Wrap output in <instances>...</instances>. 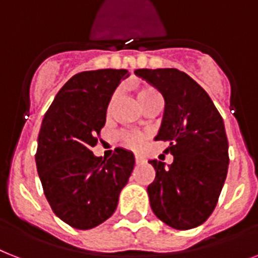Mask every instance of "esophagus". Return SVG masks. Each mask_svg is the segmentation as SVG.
I'll return each mask as SVG.
<instances>
[{"mask_svg": "<svg viewBox=\"0 0 258 258\" xmlns=\"http://www.w3.org/2000/svg\"><path fill=\"white\" fill-rule=\"evenodd\" d=\"M144 159L142 158V156H139V155H135V163L136 164H140V163H143Z\"/></svg>", "mask_w": 258, "mask_h": 258, "instance_id": "34e87169", "label": "esophagus"}]
</instances>
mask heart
<instances>
[{
	"instance_id": "1",
	"label": "heart",
	"mask_w": 258,
	"mask_h": 258,
	"mask_svg": "<svg viewBox=\"0 0 258 258\" xmlns=\"http://www.w3.org/2000/svg\"><path fill=\"white\" fill-rule=\"evenodd\" d=\"M136 98H138V102H139V104L142 106V108H144L147 104L152 103L155 100H163L162 94L150 85H144L138 87V90H136ZM111 106H112V102L108 103L107 114H110ZM119 139H120V143H122L124 147L131 148V150H139V148L144 144L146 138H144L143 134L139 133H122L119 135Z\"/></svg>"
}]
</instances>
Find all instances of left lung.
Segmentation results:
<instances>
[{
  "label": "left lung",
  "instance_id": "8db88e82",
  "mask_svg": "<svg viewBox=\"0 0 258 258\" xmlns=\"http://www.w3.org/2000/svg\"><path fill=\"white\" fill-rule=\"evenodd\" d=\"M135 74L164 98L162 125L155 140L168 142L172 164L150 160L155 180L148 185L151 208L169 227L187 231L212 215L227 177L229 155L221 115L212 99L177 69H139Z\"/></svg>",
  "mask_w": 258,
  "mask_h": 258
}]
</instances>
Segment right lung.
Instances as JSON below:
<instances>
[{"mask_svg":"<svg viewBox=\"0 0 258 258\" xmlns=\"http://www.w3.org/2000/svg\"><path fill=\"white\" fill-rule=\"evenodd\" d=\"M127 70L82 71L69 79L46 111L35 163L53 212L75 229H91L112 216L131 176L133 152L115 148L108 160L94 156L111 95Z\"/></svg>","mask_w":258,"mask_h":258,"instance_id":"add662e5","label":"right lung"}]
</instances>
